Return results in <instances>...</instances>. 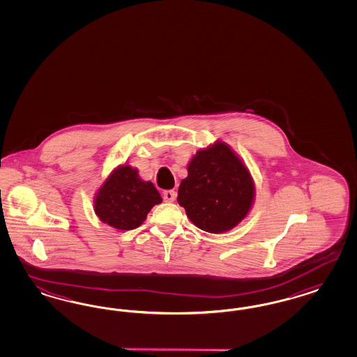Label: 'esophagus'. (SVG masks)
Wrapping results in <instances>:
<instances>
[{
    "label": "esophagus",
    "instance_id": "esophagus-1",
    "mask_svg": "<svg viewBox=\"0 0 357 357\" xmlns=\"http://www.w3.org/2000/svg\"><path fill=\"white\" fill-rule=\"evenodd\" d=\"M162 196H164V201H167V202H173V201H174V198H176V192H174V190H165Z\"/></svg>",
    "mask_w": 357,
    "mask_h": 357
}]
</instances>
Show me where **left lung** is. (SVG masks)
<instances>
[{"label": "left lung", "instance_id": "8db88e82", "mask_svg": "<svg viewBox=\"0 0 357 357\" xmlns=\"http://www.w3.org/2000/svg\"><path fill=\"white\" fill-rule=\"evenodd\" d=\"M254 198L249 168L230 146L217 140L189 161L177 201L198 229L221 234L248 217Z\"/></svg>", "mask_w": 357, "mask_h": 357}]
</instances>
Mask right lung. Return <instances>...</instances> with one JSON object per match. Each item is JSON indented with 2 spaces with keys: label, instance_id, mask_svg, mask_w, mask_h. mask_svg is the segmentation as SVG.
<instances>
[{
  "label": "right lung",
  "instance_id": "1",
  "mask_svg": "<svg viewBox=\"0 0 357 357\" xmlns=\"http://www.w3.org/2000/svg\"><path fill=\"white\" fill-rule=\"evenodd\" d=\"M159 190L140 178L127 162L116 167L96 190L93 211L103 224L118 230H132L146 221L151 209L161 204Z\"/></svg>",
  "mask_w": 357,
  "mask_h": 357
}]
</instances>
